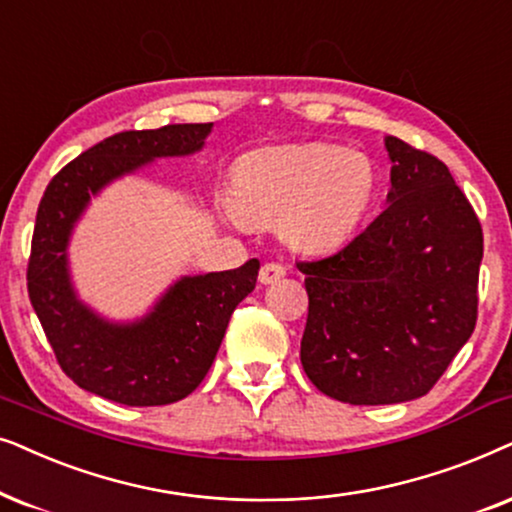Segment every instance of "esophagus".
<instances>
[{
    "label": "esophagus",
    "instance_id": "1",
    "mask_svg": "<svg viewBox=\"0 0 512 512\" xmlns=\"http://www.w3.org/2000/svg\"><path fill=\"white\" fill-rule=\"evenodd\" d=\"M285 264H281V262H267L262 267V271H260V281L267 285V283H274V281H278V278H283L285 276Z\"/></svg>",
    "mask_w": 512,
    "mask_h": 512
}]
</instances>
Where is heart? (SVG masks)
<instances>
[{
    "mask_svg": "<svg viewBox=\"0 0 512 512\" xmlns=\"http://www.w3.org/2000/svg\"><path fill=\"white\" fill-rule=\"evenodd\" d=\"M377 192L372 161L330 145L252 154L236 168L231 206L238 220L278 227L302 250H332L358 229Z\"/></svg>",
    "mask_w": 512,
    "mask_h": 512,
    "instance_id": "1",
    "label": "heart"
}]
</instances>
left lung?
Returning <instances> with one entry per match:
<instances>
[{"label":"left lung","mask_w":512,"mask_h":512,"mask_svg":"<svg viewBox=\"0 0 512 512\" xmlns=\"http://www.w3.org/2000/svg\"><path fill=\"white\" fill-rule=\"evenodd\" d=\"M388 206L342 250L297 262L309 316L302 367L349 405L426 395L478 320L482 227L438 156L386 138Z\"/></svg>","instance_id":"left-lung-1"}]
</instances>
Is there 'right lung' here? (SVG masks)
I'll use <instances>...</instances> for the list:
<instances>
[{
	"label": "right lung",
	"instance_id": "obj_1",
	"mask_svg": "<svg viewBox=\"0 0 512 512\" xmlns=\"http://www.w3.org/2000/svg\"><path fill=\"white\" fill-rule=\"evenodd\" d=\"M210 128L213 124H168L109 135L58 170L39 201L27 295L60 370L100 398L131 407L187 398L213 365L231 313L255 290L257 260L220 274L182 278L152 316L119 327L81 306L67 278V236L91 194L156 156L196 152Z\"/></svg>",
	"mask_w": 512,
	"mask_h": 512
}]
</instances>
